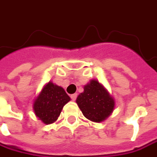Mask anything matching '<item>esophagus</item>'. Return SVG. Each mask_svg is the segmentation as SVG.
<instances>
[{
	"mask_svg": "<svg viewBox=\"0 0 157 157\" xmlns=\"http://www.w3.org/2000/svg\"><path fill=\"white\" fill-rule=\"evenodd\" d=\"M76 98H77V94H76V93H75V94H72V95H71V98H72V100H74V101L76 99Z\"/></svg>",
	"mask_w": 157,
	"mask_h": 157,
	"instance_id": "obj_1",
	"label": "esophagus"
}]
</instances>
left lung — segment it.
Instances as JSON below:
<instances>
[{"label": "left lung", "instance_id": "1", "mask_svg": "<svg viewBox=\"0 0 157 157\" xmlns=\"http://www.w3.org/2000/svg\"><path fill=\"white\" fill-rule=\"evenodd\" d=\"M76 103L83 115L92 122L99 123L112 114L115 108V99L106 89L97 80H91L79 94Z\"/></svg>", "mask_w": 157, "mask_h": 157}]
</instances>
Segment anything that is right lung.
<instances>
[{"label":"right lung","instance_id":"right-lung-1","mask_svg":"<svg viewBox=\"0 0 157 157\" xmlns=\"http://www.w3.org/2000/svg\"><path fill=\"white\" fill-rule=\"evenodd\" d=\"M70 97L60 86L49 82L33 101V109L35 115L45 124L56 122Z\"/></svg>","mask_w":157,"mask_h":157}]
</instances>
